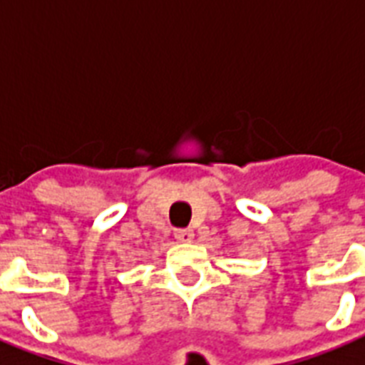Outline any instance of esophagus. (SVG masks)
I'll list each match as a JSON object with an SVG mask.
<instances>
[{
  "label": "esophagus",
  "mask_w": 365,
  "mask_h": 365,
  "mask_svg": "<svg viewBox=\"0 0 365 365\" xmlns=\"http://www.w3.org/2000/svg\"><path fill=\"white\" fill-rule=\"evenodd\" d=\"M175 238L180 244H188L194 240V230L192 228H179V230H175Z\"/></svg>",
  "instance_id": "obj_1"
}]
</instances>
